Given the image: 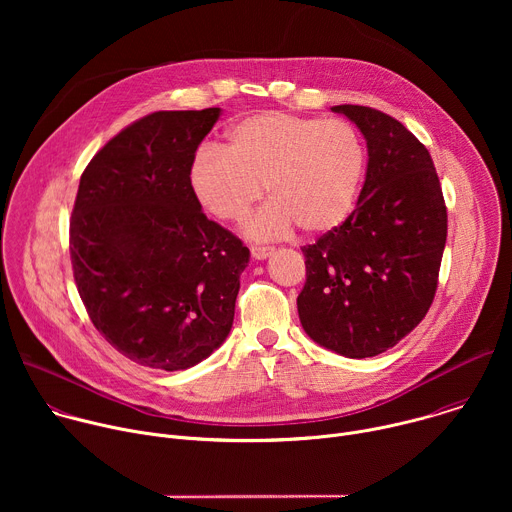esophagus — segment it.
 <instances>
[{
  "mask_svg": "<svg viewBox=\"0 0 512 512\" xmlns=\"http://www.w3.org/2000/svg\"><path fill=\"white\" fill-rule=\"evenodd\" d=\"M273 247H251V255H253V259H257V261H263V259H267V257H271L273 255Z\"/></svg>",
  "mask_w": 512,
  "mask_h": 512,
  "instance_id": "1",
  "label": "esophagus"
}]
</instances>
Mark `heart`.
<instances>
[{
  "instance_id": "1",
  "label": "heart",
  "mask_w": 512,
  "mask_h": 512,
  "mask_svg": "<svg viewBox=\"0 0 512 512\" xmlns=\"http://www.w3.org/2000/svg\"><path fill=\"white\" fill-rule=\"evenodd\" d=\"M367 170L360 133L342 119L265 111L227 131V148L206 143L196 152L188 180L200 206L221 221L245 223L255 241L279 239L298 225L326 235L350 216Z\"/></svg>"
}]
</instances>
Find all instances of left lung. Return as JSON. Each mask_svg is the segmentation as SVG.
<instances>
[{"instance_id": "left-lung-1", "label": "left lung", "mask_w": 512, "mask_h": 512, "mask_svg": "<svg viewBox=\"0 0 512 512\" xmlns=\"http://www.w3.org/2000/svg\"><path fill=\"white\" fill-rule=\"evenodd\" d=\"M367 139V176L346 221L304 247L298 314L306 334L346 358L393 348L427 314L448 212L425 145L397 119L336 105Z\"/></svg>"}]
</instances>
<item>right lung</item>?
I'll use <instances>...</instances> for the list:
<instances>
[{
	"label": "right lung",
	"instance_id": "right-lung-1",
	"mask_svg": "<svg viewBox=\"0 0 512 512\" xmlns=\"http://www.w3.org/2000/svg\"><path fill=\"white\" fill-rule=\"evenodd\" d=\"M221 109L158 111L115 135L81 176L70 259L105 340L141 367L186 371L221 346L249 249L208 221L188 172Z\"/></svg>",
	"mask_w": 512,
	"mask_h": 512
}]
</instances>
